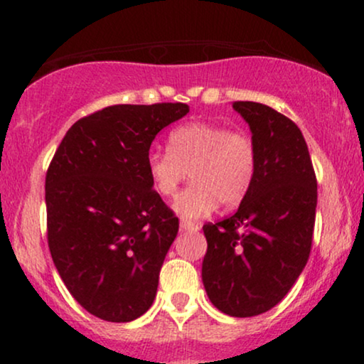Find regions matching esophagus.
<instances>
[{"mask_svg": "<svg viewBox=\"0 0 364 364\" xmlns=\"http://www.w3.org/2000/svg\"><path fill=\"white\" fill-rule=\"evenodd\" d=\"M179 228L185 229V231H198V224L191 223V220H186V219H181V223H179Z\"/></svg>", "mask_w": 364, "mask_h": 364, "instance_id": "34e87169", "label": "esophagus"}]
</instances>
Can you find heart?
<instances>
[{
	"instance_id": "1",
	"label": "heart",
	"mask_w": 364,
	"mask_h": 364,
	"mask_svg": "<svg viewBox=\"0 0 364 364\" xmlns=\"http://www.w3.org/2000/svg\"><path fill=\"white\" fill-rule=\"evenodd\" d=\"M145 166L161 196L176 195L190 173L191 185L174 200V210L198 219L217 203L232 208L243 202L257 178L258 150L245 129L191 121L174 128L168 136V150H152Z\"/></svg>"
}]
</instances>
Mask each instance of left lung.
<instances>
[{
	"instance_id": "8db88e82",
	"label": "left lung",
	"mask_w": 364,
	"mask_h": 364,
	"mask_svg": "<svg viewBox=\"0 0 364 364\" xmlns=\"http://www.w3.org/2000/svg\"><path fill=\"white\" fill-rule=\"evenodd\" d=\"M232 107L257 144V178L235 214L203 224L202 281L217 310L246 318L274 308L306 265L316 176L294 121L260 102L236 101Z\"/></svg>"
}]
</instances>
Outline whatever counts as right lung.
Instances as JSON below:
<instances>
[{
    "mask_svg": "<svg viewBox=\"0 0 364 364\" xmlns=\"http://www.w3.org/2000/svg\"><path fill=\"white\" fill-rule=\"evenodd\" d=\"M190 111L183 102L118 104L78 119L46 173L48 245L70 294L106 321L154 303L179 220L152 188V140Z\"/></svg>",
    "mask_w": 364,
    "mask_h": 364,
    "instance_id": "1",
    "label": "right lung"
}]
</instances>
